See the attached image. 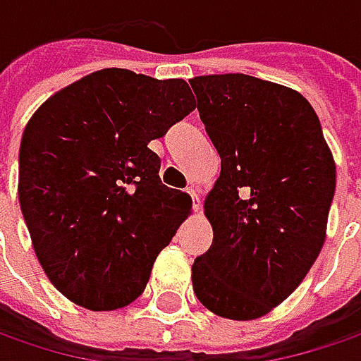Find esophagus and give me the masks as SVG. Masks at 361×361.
Returning <instances> with one entry per match:
<instances>
[{
  "label": "esophagus",
  "mask_w": 361,
  "mask_h": 361,
  "mask_svg": "<svg viewBox=\"0 0 361 361\" xmlns=\"http://www.w3.org/2000/svg\"><path fill=\"white\" fill-rule=\"evenodd\" d=\"M188 194H190V197H192V206H194V210H200V196H197L194 190H188Z\"/></svg>",
  "instance_id": "esophagus-1"
}]
</instances>
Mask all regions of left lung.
<instances>
[{
	"label": "left lung",
	"mask_w": 361,
	"mask_h": 361,
	"mask_svg": "<svg viewBox=\"0 0 361 361\" xmlns=\"http://www.w3.org/2000/svg\"><path fill=\"white\" fill-rule=\"evenodd\" d=\"M222 159L204 212L212 246L194 260L200 303L257 319L301 285L322 252L336 164L303 94L248 74L190 80Z\"/></svg>",
	"instance_id": "left-lung-1"
}]
</instances>
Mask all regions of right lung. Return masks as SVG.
I'll return each instance as SVG.
<instances>
[{"label":"right lung","mask_w":361,"mask_h":361,"mask_svg":"<svg viewBox=\"0 0 361 361\" xmlns=\"http://www.w3.org/2000/svg\"><path fill=\"white\" fill-rule=\"evenodd\" d=\"M196 109L185 80L104 68L62 88L25 125L18 196L39 264L66 299L113 311L145 290L192 208L147 145Z\"/></svg>","instance_id":"add662e5"}]
</instances>
